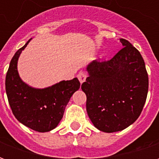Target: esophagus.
<instances>
[{
  "label": "esophagus",
  "mask_w": 159,
  "mask_h": 159,
  "mask_svg": "<svg viewBox=\"0 0 159 159\" xmlns=\"http://www.w3.org/2000/svg\"><path fill=\"white\" fill-rule=\"evenodd\" d=\"M87 76H88V75H87L86 72H84V71H81V72L78 73V75H77V78H78V80H79L80 83H83V82H85Z\"/></svg>",
  "instance_id": "esophagus-1"
}]
</instances>
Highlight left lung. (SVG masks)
Returning <instances> with one entry per match:
<instances>
[{"instance_id": "8db88e82", "label": "left lung", "mask_w": 159, "mask_h": 159, "mask_svg": "<svg viewBox=\"0 0 159 159\" xmlns=\"http://www.w3.org/2000/svg\"><path fill=\"white\" fill-rule=\"evenodd\" d=\"M109 60H93L82 84L88 115L95 128L112 133L134 123L142 111L148 92V75L140 52L127 40Z\"/></svg>"}]
</instances>
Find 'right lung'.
I'll return each instance as SVG.
<instances>
[{"label":"right lung","mask_w":159,"mask_h":159,"mask_svg":"<svg viewBox=\"0 0 159 159\" xmlns=\"http://www.w3.org/2000/svg\"><path fill=\"white\" fill-rule=\"evenodd\" d=\"M30 41L15 52L10 62L6 76V92L12 113L20 123L37 132H48L62 119L70 97L79 89L80 82L75 77L42 89L25 84L19 77L17 63Z\"/></svg>","instance_id":"1"}]
</instances>
